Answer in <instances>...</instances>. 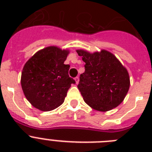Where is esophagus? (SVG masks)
<instances>
[{"mask_svg": "<svg viewBox=\"0 0 152 152\" xmlns=\"http://www.w3.org/2000/svg\"><path fill=\"white\" fill-rule=\"evenodd\" d=\"M75 82H76V84H78V83H79V77H76L75 78Z\"/></svg>", "mask_w": 152, "mask_h": 152, "instance_id": "esophagus-1", "label": "esophagus"}]
</instances>
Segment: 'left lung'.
<instances>
[{
	"label": "left lung",
	"mask_w": 152,
	"mask_h": 152,
	"mask_svg": "<svg viewBox=\"0 0 152 152\" xmlns=\"http://www.w3.org/2000/svg\"><path fill=\"white\" fill-rule=\"evenodd\" d=\"M85 62V72L77 85L87 104L98 111H108L119 106L129 88L127 70L112 53L105 50L91 54L77 50Z\"/></svg>",
	"instance_id": "left-lung-1"
}]
</instances>
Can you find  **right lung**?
<instances>
[{
	"instance_id": "right-lung-1",
	"label": "right lung",
	"mask_w": 152,
	"mask_h": 152,
	"mask_svg": "<svg viewBox=\"0 0 152 152\" xmlns=\"http://www.w3.org/2000/svg\"><path fill=\"white\" fill-rule=\"evenodd\" d=\"M68 51L56 46L39 51L25 64L21 75L24 95L34 107L50 111L61 106L71 84L69 64H64Z\"/></svg>"
}]
</instances>
